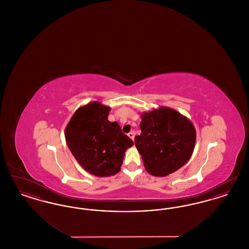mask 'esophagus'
Wrapping results in <instances>:
<instances>
[{
  "label": "esophagus",
  "instance_id": "1",
  "mask_svg": "<svg viewBox=\"0 0 249 249\" xmlns=\"http://www.w3.org/2000/svg\"><path fill=\"white\" fill-rule=\"evenodd\" d=\"M128 136L130 137L131 140H134V132H133V131H130V132H129V133H128Z\"/></svg>",
  "mask_w": 249,
  "mask_h": 249
}]
</instances>
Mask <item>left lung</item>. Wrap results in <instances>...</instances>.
I'll return each instance as SVG.
<instances>
[{
	"label": "left lung",
	"mask_w": 249,
	"mask_h": 249,
	"mask_svg": "<svg viewBox=\"0 0 249 249\" xmlns=\"http://www.w3.org/2000/svg\"><path fill=\"white\" fill-rule=\"evenodd\" d=\"M141 118L142 132L134 140L145 170L155 177H165L185 165L196 142L190 119L168 107L143 113Z\"/></svg>",
	"instance_id": "obj_1"
}]
</instances>
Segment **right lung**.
Here are the masks:
<instances>
[{"mask_svg":"<svg viewBox=\"0 0 249 249\" xmlns=\"http://www.w3.org/2000/svg\"><path fill=\"white\" fill-rule=\"evenodd\" d=\"M110 107L92 102L79 107L65 129L71 154L89 174L105 178L118 174L126 149L133 142L118 122H110Z\"/></svg>","mask_w":249,"mask_h":249,"instance_id":"1","label":"right lung"}]
</instances>
